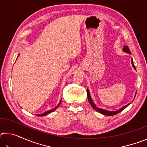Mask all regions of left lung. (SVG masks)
<instances>
[{
	"mask_svg": "<svg viewBox=\"0 0 147 147\" xmlns=\"http://www.w3.org/2000/svg\"><path fill=\"white\" fill-rule=\"evenodd\" d=\"M123 51L124 52V53H126L128 54H131V53H130V51L129 50V48L126 45H124V47H123ZM131 64H132V66L134 69H135V70H136V69L135 67V66H134V61H133V59L132 58H131ZM87 94H88V100L89 102V103H90V104L92 106V108H93L94 110H96V111H98V112H99L100 113H102L103 114V115H108V116H112V115H116V114H117L119 113H120L121 111H122L123 110V109H125L126 107H127L129 104H130H130H126V106H124L123 107H122L121 108L117 109V110H115V111H110V110H108V109H104V108H99V107L96 106L95 105V104L94 103V102L93 101V100H92L91 98V94H90V92H89V90L88 88H87ZM136 94H135V96H136ZM135 98V97H134Z\"/></svg>",
	"mask_w": 147,
	"mask_h": 147,
	"instance_id": "obj_1",
	"label": "left lung"
}]
</instances>
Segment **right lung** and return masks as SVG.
Segmentation results:
<instances>
[{
  "label": "right lung",
  "instance_id": "1",
  "mask_svg": "<svg viewBox=\"0 0 147 147\" xmlns=\"http://www.w3.org/2000/svg\"><path fill=\"white\" fill-rule=\"evenodd\" d=\"M19 56V54H18V56H17V58H18ZM61 99L60 100V101H59V104H58V106H56L54 108L52 109H50V110L47 111H45V112H44V113H41V114H36V115L37 116H45V115H48L49 113L53 112V111H55L56 109H57V108H58V107L59 106V104H61Z\"/></svg>",
  "mask_w": 147,
  "mask_h": 147
}]
</instances>
